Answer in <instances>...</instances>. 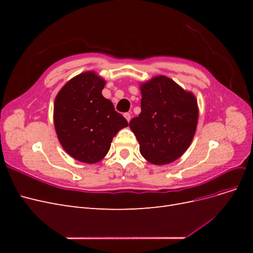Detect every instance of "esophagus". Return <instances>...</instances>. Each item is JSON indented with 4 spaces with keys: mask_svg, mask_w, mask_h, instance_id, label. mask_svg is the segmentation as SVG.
Wrapping results in <instances>:
<instances>
[{
    "mask_svg": "<svg viewBox=\"0 0 253 253\" xmlns=\"http://www.w3.org/2000/svg\"><path fill=\"white\" fill-rule=\"evenodd\" d=\"M124 116H125V118H126L127 121L131 120V114H129V113H125Z\"/></svg>",
    "mask_w": 253,
    "mask_h": 253,
    "instance_id": "esophagus-1",
    "label": "esophagus"
}]
</instances>
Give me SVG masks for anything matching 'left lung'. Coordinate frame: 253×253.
Segmentation results:
<instances>
[{
  "label": "left lung",
  "instance_id": "obj_1",
  "mask_svg": "<svg viewBox=\"0 0 253 253\" xmlns=\"http://www.w3.org/2000/svg\"><path fill=\"white\" fill-rule=\"evenodd\" d=\"M141 113L129 121L144 159L154 165L173 163L194 137L198 108L195 96L166 76L140 85Z\"/></svg>",
  "mask_w": 253,
  "mask_h": 253
}]
</instances>
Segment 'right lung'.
I'll return each mask as SVG.
<instances>
[{
    "instance_id": "1",
    "label": "right lung",
    "mask_w": 253,
    "mask_h": 253,
    "mask_svg": "<svg viewBox=\"0 0 253 253\" xmlns=\"http://www.w3.org/2000/svg\"><path fill=\"white\" fill-rule=\"evenodd\" d=\"M105 81L85 72L68 81L53 104V124L58 139L68 155L95 164L108 154L111 142L126 119L102 96Z\"/></svg>"
}]
</instances>
